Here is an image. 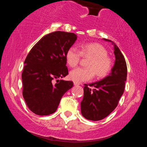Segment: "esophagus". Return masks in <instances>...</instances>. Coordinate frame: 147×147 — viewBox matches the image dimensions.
<instances>
[{
	"label": "esophagus",
	"instance_id": "34e87169",
	"mask_svg": "<svg viewBox=\"0 0 147 147\" xmlns=\"http://www.w3.org/2000/svg\"><path fill=\"white\" fill-rule=\"evenodd\" d=\"M74 85L77 86H79V83H76V82H74Z\"/></svg>",
	"mask_w": 147,
	"mask_h": 147
}]
</instances>
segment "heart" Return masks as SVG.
<instances>
[{"label":"heart","instance_id":"1","mask_svg":"<svg viewBox=\"0 0 147 147\" xmlns=\"http://www.w3.org/2000/svg\"><path fill=\"white\" fill-rule=\"evenodd\" d=\"M107 55V50L99 43L84 44L81 51L75 47L70 48L65 54V60L69 66H77L82 56L90 58L86 63L87 68L72 70L69 75L70 79L76 83H82L92 79L95 72L98 77H105L112 68V61Z\"/></svg>","mask_w":147,"mask_h":147}]
</instances>
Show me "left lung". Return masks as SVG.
I'll use <instances>...</instances> for the list:
<instances>
[{
    "label": "left lung",
    "instance_id": "1",
    "mask_svg": "<svg viewBox=\"0 0 147 147\" xmlns=\"http://www.w3.org/2000/svg\"><path fill=\"white\" fill-rule=\"evenodd\" d=\"M115 61L111 72L102 80L84 84V98L81 102V112L86 119L92 121L103 119L117 107L119 99L124 93L127 77L125 59L114 42Z\"/></svg>",
    "mask_w": 147,
    "mask_h": 147
}]
</instances>
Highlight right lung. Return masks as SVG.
Segmentation results:
<instances>
[{
    "label": "right lung",
    "instance_id": "add662e5",
    "mask_svg": "<svg viewBox=\"0 0 147 147\" xmlns=\"http://www.w3.org/2000/svg\"><path fill=\"white\" fill-rule=\"evenodd\" d=\"M77 38L74 33L54 32L37 42L27 56L21 75L23 96L34 113H55L61 97L73 86L71 81L59 79L68 75L65 54Z\"/></svg>",
    "mask_w": 147,
    "mask_h": 147
}]
</instances>
